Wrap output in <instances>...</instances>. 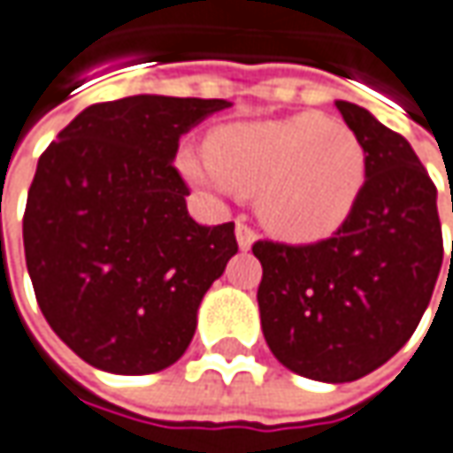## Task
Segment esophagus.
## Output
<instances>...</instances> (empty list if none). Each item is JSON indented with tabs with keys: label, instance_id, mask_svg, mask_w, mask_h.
Here are the masks:
<instances>
[{
	"label": "esophagus",
	"instance_id": "obj_1",
	"mask_svg": "<svg viewBox=\"0 0 453 453\" xmlns=\"http://www.w3.org/2000/svg\"><path fill=\"white\" fill-rule=\"evenodd\" d=\"M255 239H257V232L250 226V224H244V221H237V242H239V250H250L252 244H255Z\"/></svg>",
	"mask_w": 453,
	"mask_h": 453
}]
</instances>
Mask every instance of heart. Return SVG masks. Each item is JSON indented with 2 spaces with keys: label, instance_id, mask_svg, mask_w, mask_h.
Returning a JSON list of instances; mask_svg holds the SVG:
<instances>
[{
  "label": "heart",
  "instance_id": "heart-1",
  "mask_svg": "<svg viewBox=\"0 0 453 453\" xmlns=\"http://www.w3.org/2000/svg\"><path fill=\"white\" fill-rule=\"evenodd\" d=\"M209 152H180L183 173L211 191L260 193L262 219L298 239L339 229L367 175L365 148L351 127L311 111L224 127Z\"/></svg>",
  "mask_w": 453,
  "mask_h": 453
}]
</instances>
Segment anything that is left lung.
<instances>
[{"label":"left lung","instance_id":"obj_1","mask_svg":"<svg viewBox=\"0 0 453 453\" xmlns=\"http://www.w3.org/2000/svg\"><path fill=\"white\" fill-rule=\"evenodd\" d=\"M336 109L367 157L354 211L313 244H252L262 265L265 342L288 370L321 382L359 380L400 351L431 303L443 262L436 186L418 155L367 109L349 102Z\"/></svg>","mask_w":453,"mask_h":453}]
</instances>
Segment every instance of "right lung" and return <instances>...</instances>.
<instances>
[{
    "label": "right lung",
    "instance_id": "add662e5",
    "mask_svg": "<svg viewBox=\"0 0 453 453\" xmlns=\"http://www.w3.org/2000/svg\"><path fill=\"white\" fill-rule=\"evenodd\" d=\"M224 99L91 104L40 155L22 216L37 305L83 362L160 372L188 349L203 293L237 255L234 224H196L173 165Z\"/></svg>",
    "mask_w": 453,
    "mask_h": 453
}]
</instances>
